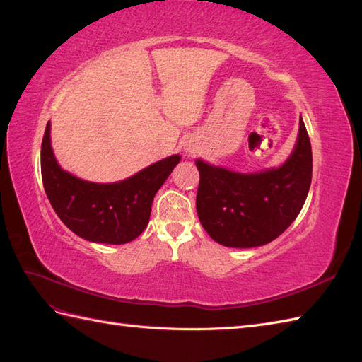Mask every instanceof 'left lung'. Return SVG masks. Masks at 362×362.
<instances>
[{
	"label": "left lung",
	"mask_w": 362,
	"mask_h": 362,
	"mask_svg": "<svg viewBox=\"0 0 362 362\" xmlns=\"http://www.w3.org/2000/svg\"><path fill=\"white\" fill-rule=\"evenodd\" d=\"M196 211L214 242L228 247L270 243L293 223L310 192L313 152L303 120L288 160L279 168L238 173L196 160Z\"/></svg>",
	"instance_id": "obj_1"
}]
</instances>
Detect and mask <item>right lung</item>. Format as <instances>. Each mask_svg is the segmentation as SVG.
I'll return each mask as SVG.
<instances>
[{"label":"right lung","mask_w":362,"mask_h":362,"mask_svg":"<svg viewBox=\"0 0 362 362\" xmlns=\"http://www.w3.org/2000/svg\"><path fill=\"white\" fill-rule=\"evenodd\" d=\"M51 124L42 140L40 169L48 199L72 233L95 243L124 245L146 228L151 205L180 156H170L124 181L98 184L63 170L51 148Z\"/></svg>","instance_id":"add662e5"}]
</instances>
